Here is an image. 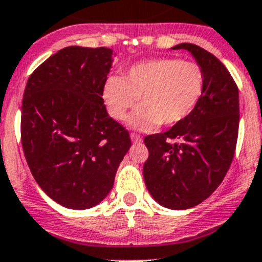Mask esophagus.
I'll use <instances>...</instances> for the list:
<instances>
[{
  "label": "esophagus",
  "mask_w": 262,
  "mask_h": 262,
  "mask_svg": "<svg viewBox=\"0 0 262 262\" xmlns=\"http://www.w3.org/2000/svg\"><path fill=\"white\" fill-rule=\"evenodd\" d=\"M131 140H133V143H142L143 138L138 134H131Z\"/></svg>",
  "instance_id": "esophagus-1"
}]
</instances>
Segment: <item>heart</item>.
Masks as SVG:
<instances>
[{
  "label": "heart",
  "mask_w": 262,
  "mask_h": 262,
  "mask_svg": "<svg viewBox=\"0 0 262 262\" xmlns=\"http://www.w3.org/2000/svg\"><path fill=\"white\" fill-rule=\"evenodd\" d=\"M205 75L195 61L174 57L152 59L138 62L123 78L110 77L103 86V101L108 114L124 120L129 110L140 107L128 119L136 129L174 126L189 117L200 102Z\"/></svg>",
  "instance_id": "b5f03b06"
}]
</instances>
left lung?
Masks as SVG:
<instances>
[{
	"instance_id": "8db88e82",
	"label": "left lung",
	"mask_w": 262,
	"mask_h": 262,
	"mask_svg": "<svg viewBox=\"0 0 262 262\" xmlns=\"http://www.w3.org/2000/svg\"><path fill=\"white\" fill-rule=\"evenodd\" d=\"M172 48L189 51L200 64L203 93L189 117L166 133L145 136L149 156L143 176L159 205L186 210L209 198L230 169L239 133V90L209 51L191 43Z\"/></svg>"
}]
</instances>
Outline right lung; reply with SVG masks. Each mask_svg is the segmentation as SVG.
<instances>
[{
	"mask_svg": "<svg viewBox=\"0 0 262 262\" xmlns=\"http://www.w3.org/2000/svg\"><path fill=\"white\" fill-rule=\"evenodd\" d=\"M113 56L105 47L62 48L32 72L23 93L26 161L41 190L67 209L102 202L131 147L103 103Z\"/></svg>",
	"mask_w": 262,
	"mask_h": 262,
	"instance_id": "add662e5",
	"label": "right lung"
}]
</instances>
